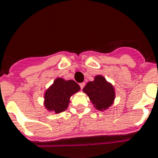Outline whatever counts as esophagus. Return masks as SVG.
<instances>
[{
	"instance_id": "obj_1",
	"label": "esophagus",
	"mask_w": 158,
	"mask_h": 158,
	"mask_svg": "<svg viewBox=\"0 0 158 158\" xmlns=\"http://www.w3.org/2000/svg\"><path fill=\"white\" fill-rule=\"evenodd\" d=\"M85 82H82V83H80V87L81 88V89H83L84 88V86H85Z\"/></svg>"
}]
</instances>
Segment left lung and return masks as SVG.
Segmentation results:
<instances>
[{
  "mask_svg": "<svg viewBox=\"0 0 158 158\" xmlns=\"http://www.w3.org/2000/svg\"><path fill=\"white\" fill-rule=\"evenodd\" d=\"M83 91L89 96L94 108L100 111L109 108L115 99L114 88L103 76H96L93 81H89Z\"/></svg>",
  "mask_w": 158,
  "mask_h": 158,
  "instance_id": "1",
  "label": "left lung"
}]
</instances>
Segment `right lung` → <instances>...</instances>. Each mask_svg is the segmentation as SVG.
<instances>
[{"label": "right lung", "instance_id": "obj_1", "mask_svg": "<svg viewBox=\"0 0 158 158\" xmlns=\"http://www.w3.org/2000/svg\"><path fill=\"white\" fill-rule=\"evenodd\" d=\"M80 90V86L73 80L57 78L45 93V107L49 111L59 113L69 107L70 97Z\"/></svg>", "mask_w": 158, "mask_h": 158}]
</instances>
